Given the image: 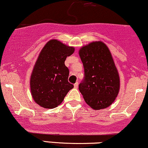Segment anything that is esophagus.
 <instances>
[{
	"label": "esophagus",
	"mask_w": 148,
	"mask_h": 148,
	"mask_svg": "<svg viewBox=\"0 0 148 148\" xmlns=\"http://www.w3.org/2000/svg\"><path fill=\"white\" fill-rule=\"evenodd\" d=\"M74 88H78V82H76V83L74 85Z\"/></svg>",
	"instance_id": "34e87169"
}]
</instances>
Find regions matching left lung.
I'll use <instances>...</instances> for the list:
<instances>
[{
    "instance_id": "left-lung-1",
    "label": "left lung",
    "mask_w": 148,
    "mask_h": 148,
    "mask_svg": "<svg viewBox=\"0 0 148 148\" xmlns=\"http://www.w3.org/2000/svg\"><path fill=\"white\" fill-rule=\"evenodd\" d=\"M78 53L85 70L78 89L85 102L94 110L108 107L118 95L120 79L108 46L96 41L80 48Z\"/></svg>"
}]
</instances>
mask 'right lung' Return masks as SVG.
Segmentation results:
<instances>
[{
    "label": "right lung",
    "mask_w": 148,
    "mask_h": 148,
    "mask_svg": "<svg viewBox=\"0 0 148 148\" xmlns=\"http://www.w3.org/2000/svg\"><path fill=\"white\" fill-rule=\"evenodd\" d=\"M74 50L60 41L51 40L41 50L30 78L31 96L38 105L57 107L74 87L68 82L69 70L65 61Z\"/></svg>",
    "instance_id": "right-lung-1"
}]
</instances>
